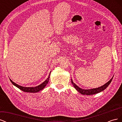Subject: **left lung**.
<instances>
[{
	"instance_id": "obj_1",
	"label": "left lung",
	"mask_w": 122,
	"mask_h": 122,
	"mask_svg": "<svg viewBox=\"0 0 122 122\" xmlns=\"http://www.w3.org/2000/svg\"><path fill=\"white\" fill-rule=\"evenodd\" d=\"M113 77V76L112 77L111 79H110L109 81H108L107 82L104 84V85H103L102 86H100L97 88H92V89H88V90H84V89H82V88H80L79 86H77L75 83L73 82L72 79H71V82H72V84L73 85L74 87L75 88V89L77 91L79 92L80 94H81L82 95H94V94L99 93H100V92H101L103 91H104L105 89H106V87L109 86L110 82H112Z\"/></svg>"
}]
</instances>
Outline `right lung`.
<instances>
[{
    "mask_svg": "<svg viewBox=\"0 0 122 122\" xmlns=\"http://www.w3.org/2000/svg\"><path fill=\"white\" fill-rule=\"evenodd\" d=\"M50 73H51V72H50V74H49L48 77V78H47V79L45 81L43 82L42 83H41V84L39 85V86H35V87H24V86H19V85L16 84V83H15L10 79V80L11 81V82L13 83V85H14L15 86H16L18 88H19L20 90H22L23 92H28V93H38V92H40V91L43 90L44 88H45V87L46 86V85L48 84V83L49 78H50Z\"/></svg>",
    "mask_w": 122,
    "mask_h": 122,
    "instance_id": "1",
    "label": "right lung"
}]
</instances>
